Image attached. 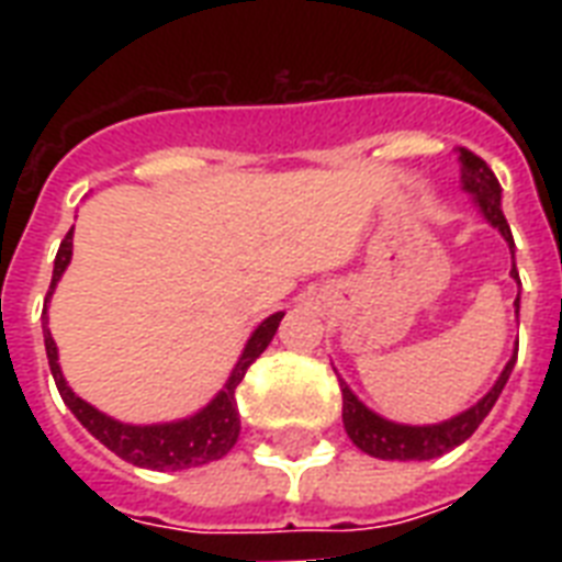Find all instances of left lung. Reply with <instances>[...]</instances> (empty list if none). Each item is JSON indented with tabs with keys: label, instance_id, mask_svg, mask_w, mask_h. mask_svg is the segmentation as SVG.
I'll return each mask as SVG.
<instances>
[{
	"label": "left lung",
	"instance_id": "1",
	"mask_svg": "<svg viewBox=\"0 0 562 562\" xmlns=\"http://www.w3.org/2000/svg\"><path fill=\"white\" fill-rule=\"evenodd\" d=\"M458 160H461V180L463 189L472 192V198L479 201L484 218L498 227V233L507 238V245L514 247V236H510V227H507L505 212H502V187H498L496 175L490 171V166L481 160L479 154H472L470 148H461L458 151ZM514 280H519V273L510 271ZM516 315H519V297H516ZM516 364V356L507 361V368L502 370L498 382L493 384V391L472 405L470 411H463L458 417L446 419L440 426H400V423H391V419H382L379 414H373L370 408H364L347 384L341 382V396H344V428L361 452L373 454V458H382V461H428V458H437V454L452 452L454 446H461L467 437H472V431L484 423V417L490 414V408L496 405L498 393L505 387V382L510 379V370Z\"/></svg>",
	"mask_w": 562,
	"mask_h": 562
}]
</instances>
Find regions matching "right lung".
<instances>
[{
  "instance_id": "1",
  "label": "right lung",
  "mask_w": 562,
  "mask_h": 562,
  "mask_svg": "<svg viewBox=\"0 0 562 562\" xmlns=\"http://www.w3.org/2000/svg\"><path fill=\"white\" fill-rule=\"evenodd\" d=\"M72 259V229L66 233V238L60 241V250L55 256V271H52V285H48V297L55 291L60 273L66 271V265ZM46 297V303H48ZM282 321V312L271 315L268 321L259 324L250 341H247L241 359H238L236 370L224 384V391L215 396V400L206 405L203 411H198L194 417L180 419V423H162V426H127V423H119V419H110L108 414H101L83 402L81 396H75L66 384L64 373H60V364H57V347L55 338L48 329H43V338H46V356L48 368L55 375V384L64 402L69 405L75 417L81 419V426L90 431L95 440L108 446L110 452H116L122 461L134 463V467H148V470H189V467H201V463L218 461L224 454L236 446L238 431H241V423H238V408H236V387L245 379L247 368L254 364L259 356L265 352V347L271 344L273 333Z\"/></svg>"
}]
</instances>
